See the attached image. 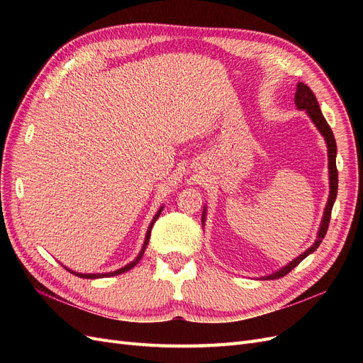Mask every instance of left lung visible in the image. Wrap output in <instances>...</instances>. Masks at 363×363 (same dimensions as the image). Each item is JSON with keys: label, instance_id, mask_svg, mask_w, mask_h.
I'll return each mask as SVG.
<instances>
[{"label": "left lung", "instance_id": "1", "mask_svg": "<svg viewBox=\"0 0 363 363\" xmlns=\"http://www.w3.org/2000/svg\"><path fill=\"white\" fill-rule=\"evenodd\" d=\"M295 106L296 108H300V111H306L309 118L312 119V123L315 124V127L318 128V131L324 136L325 139V144H327V155H328V180H330V195H328V200L324 208V216H323V221L320 225V230H318V236L316 240L313 242V245L311 248H307L303 255H300L296 259H294L292 262H289L288 265H284L283 268H280L279 271L269 274V276L262 277L263 280H276L280 277H284L286 274H289L298 263L306 259L309 255L320 247V244L323 242V239L327 233V228H328V223H330V216H332V208H333V203L336 200V195H337V169H336V140L333 136V131L330 128V125L327 124L325 118L321 113V108L320 104L316 101V96L315 94L311 91L309 86H306L304 83H298L296 84V92H295ZM206 219V206L203 208V223Z\"/></svg>", "mask_w": 363, "mask_h": 363}]
</instances>
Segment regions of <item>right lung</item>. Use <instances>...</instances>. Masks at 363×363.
Listing matches in <instances>:
<instances>
[{"label":"right lung","instance_id":"add662e5","mask_svg":"<svg viewBox=\"0 0 363 363\" xmlns=\"http://www.w3.org/2000/svg\"><path fill=\"white\" fill-rule=\"evenodd\" d=\"M163 211V206L159 208L157 211V213L155 215V218H152V221H151V224H150V227H148V230H147V235H145V240H144V245H142V250L139 251V255H138V257L133 260V262H130V263H127L125 267H123V268H119V269H116V271H113V272H106V274H82V272H75V271H72V269H69V268H67V267H63L67 271H69L71 274H74V276H77V277H82V279H101V277H112V276H119V274H123V272H125V271H128V269H131L133 267H136L138 263H139V260L142 259V256H144V252H145V248H147V245H148V242H150V235H151V228H152V225H155V223H156V219L159 218V215H160V212Z\"/></svg>","mask_w":363,"mask_h":363}]
</instances>
